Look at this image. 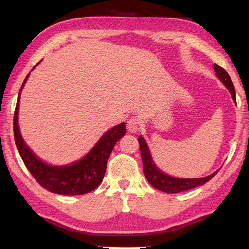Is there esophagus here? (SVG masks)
I'll list each match as a JSON object with an SVG mask.
<instances>
[{"label": "esophagus", "instance_id": "1", "mask_svg": "<svg viewBox=\"0 0 249 249\" xmlns=\"http://www.w3.org/2000/svg\"><path fill=\"white\" fill-rule=\"evenodd\" d=\"M141 128V122L138 120V117L132 116L127 121V129L130 133H137Z\"/></svg>", "mask_w": 249, "mask_h": 249}]
</instances>
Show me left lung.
I'll return each mask as SVG.
<instances>
[{"label": "left lung", "instance_id": "8db88e82", "mask_svg": "<svg viewBox=\"0 0 249 249\" xmlns=\"http://www.w3.org/2000/svg\"><path fill=\"white\" fill-rule=\"evenodd\" d=\"M214 69L216 71L217 78L221 80L223 84L230 91L231 98L236 102V94H235V88L234 84L231 82L229 73L226 72L225 69L218 65H214ZM138 142H140V150L142 155V160L144 163V172L146 176V179L148 182L153 185L155 189H158L160 191L167 192V193H178L185 190H190V189L200 187L204 183L208 182L211 179L215 176L218 170L214 172V174L210 175L204 178H197V179H181V178H175V177H170L166 174H163L161 170H159L151 158L150 151L148 149L144 137H138Z\"/></svg>", "mask_w": 249, "mask_h": 249}]
</instances>
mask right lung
Instances as JSON below:
<instances>
[{
    "label": "right lung",
    "instance_id": "add662e5",
    "mask_svg": "<svg viewBox=\"0 0 249 249\" xmlns=\"http://www.w3.org/2000/svg\"><path fill=\"white\" fill-rule=\"evenodd\" d=\"M28 77L29 74L25 78L19 90L13 120L15 144L25 166L37 182L50 192L64 196H77L93 191L102 182L113 147L126 134L125 123L123 122L105 133L89 153L72 165L61 167L47 165L26 146L18 127L20 91Z\"/></svg>",
    "mask_w": 249,
    "mask_h": 249
}]
</instances>
